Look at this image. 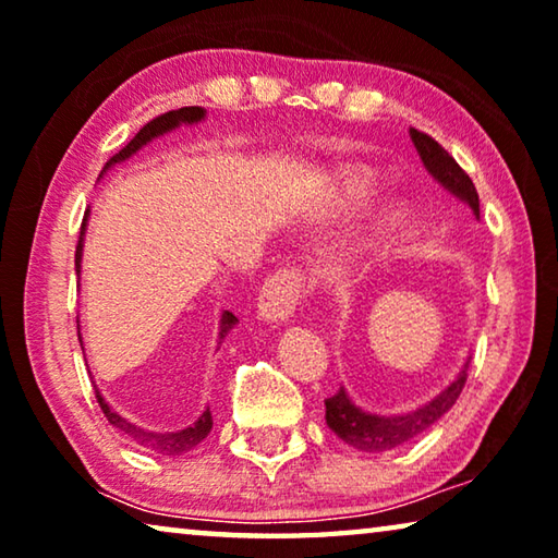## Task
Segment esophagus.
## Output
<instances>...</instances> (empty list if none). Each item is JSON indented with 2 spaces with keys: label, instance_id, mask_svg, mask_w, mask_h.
<instances>
[{
  "label": "esophagus",
  "instance_id": "1",
  "mask_svg": "<svg viewBox=\"0 0 558 558\" xmlns=\"http://www.w3.org/2000/svg\"><path fill=\"white\" fill-rule=\"evenodd\" d=\"M304 274L294 267H284L264 281L259 289V302H256V314L259 319L269 324H284L294 314L302 296Z\"/></svg>",
  "mask_w": 558,
  "mask_h": 558
}]
</instances>
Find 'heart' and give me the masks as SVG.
I'll return each mask as SVG.
<instances>
[{
  "instance_id": "heart-1",
  "label": "heart",
  "mask_w": 558,
  "mask_h": 558,
  "mask_svg": "<svg viewBox=\"0 0 558 558\" xmlns=\"http://www.w3.org/2000/svg\"><path fill=\"white\" fill-rule=\"evenodd\" d=\"M341 192H344V196L347 199H362V196H366V192H368V182L364 177H359V174H349L347 179H344V186H341Z\"/></svg>"
}]
</instances>
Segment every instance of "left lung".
<instances>
[{
    "mask_svg": "<svg viewBox=\"0 0 558 558\" xmlns=\"http://www.w3.org/2000/svg\"><path fill=\"white\" fill-rule=\"evenodd\" d=\"M409 134L418 151V157L424 161V167L428 169V174H432L444 190H449L453 196H459L461 202H466L478 217L476 186L469 179L466 171L457 165V159H453L451 154L428 134L418 130H409ZM469 364L471 359L464 364V368H461L457 379H453L449 387L439 393V397L432 399L424 407H418L416 411H409V414H401V416L368 414V411H362L354 401L349 399L344 387H339V391L333 393V397L324 401V404H327V426L339 436L341 441H347L349 447H354L359 451L379 453V451L397 449L401 444H407L414 439V436L426 432L428 426L439 422V418L447 414L453 404H457L459 393L466 384Z\"/></svg>",
    "mask_w": 558,
    "mask_h": 558,
    "instance_id": "left-lung-1",
    "label": "left lung"
}]
</instances>
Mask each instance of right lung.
<instances>
[{
    "label": "right lung",
    "instance_id": "add662e5",
    "mask_svg": "<svg viewBox=\"0 0 558 558\" xmlns=\"http://www.w3.org/2000/svg\"><path fill=\"white\" fill-rule=\"evenodd\" d=\"M202 119H204V109H202V107H182V109L167 111V114H159L157 119H151V122L144 124L142 130L136 132L134 140H132L130 144H126V147H124L122 151L114 154V157H111V159L107 161L105 169H109L111 165H117V161L130 159L134 151H140V149L144 147V144L154 140V136L167 134L169 130H174V126H179V124L202 122ZM87 214H89V211H87ZM87 214H84L82 231H80V242H76V254H74V267H76V271H80V262H82V246H84V229H87ZM234 324H236V316H234V314H231V312L221 314L219 344H221V339H225L227 333H229V329L234 327ZM76 329H80V324H76ZM80 341H82V339H80ZM94 397H97L99 407H101V411H105L107 422H109L111 426H117L119 432H124L126 436H130L132 441L140 444V447L149 449V451H154V453H165V457H182V453L192 451V449L196 447V444H202L204 439H207L209 432H211V424H214V422H211V411L207 409L199 418H196V422H194L192 426L182 428V432H167V434L147 432V428H142V426H136V424H132V422H126V418L119 416L117 411H111L109 404H107L105 399H101V393H99L97 389H94Z\"/></svg>",
    "mask_w": 558,
    "mask_h": 558
}]
</instances>
